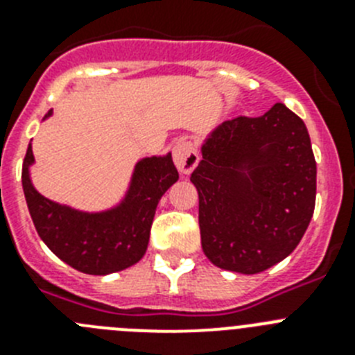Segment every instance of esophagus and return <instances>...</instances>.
Returning <instances> with one entry per match:
<instances>
[{"label": "esophagus", "instance_id": "1", "mask_svg": "<svg viewBox=\"0 0 355 355\" xmlns=\"http://www.w3.org/2000/svg\"><path fill=\"white\" fill-rule=\"evenodd\" d=\"M172 156H174L175 167L181 174H190L199 163V153L193 147V144L188 142V140L175 142L174 149H172Z\"/></svg>", "mask_w": 355, "mask_h": 355}]
</instances>
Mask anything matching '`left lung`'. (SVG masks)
<instances>
[{"label": "left lung", "instance_id": "left-lung-1", "mask_svg": "<svg viewBox=\"0 0 355 355\" xmlns=\"http://www.w3.org/2000/svg\"><path fill=\"white\" fill-rule=\"evenodd\" d=\"M192 172L200 245L218 268L259 274L290 256L311 222L316 162L306 124L283 103L216 126Z\"/></svg>", "mask_w": 355, "mask_h": 355}]
</instances>
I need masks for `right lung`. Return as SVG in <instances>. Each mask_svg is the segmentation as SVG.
I'll return each mask as SVG.
<instances>
[{"instance_id":"right-lung-1","label":"right lung","mask_w":355,"mask_h":355,"mask_svg":"<svg viewBox=\"0 0 355 355\" xmlns=\"http://www.w3.org/2000/svg\"><path fill=\"white\" fill-rule=\"evenodd\" d=\"M49 110L46 117H51ZM33 150L23 163V190L31 220L42 241L62 261L90 275L121 272L144 258L156 206L178 181L172 155L142 158L135 165L124 199L106 211H80L40 196L31 184Z\"/></svg>"}]
</instances>
